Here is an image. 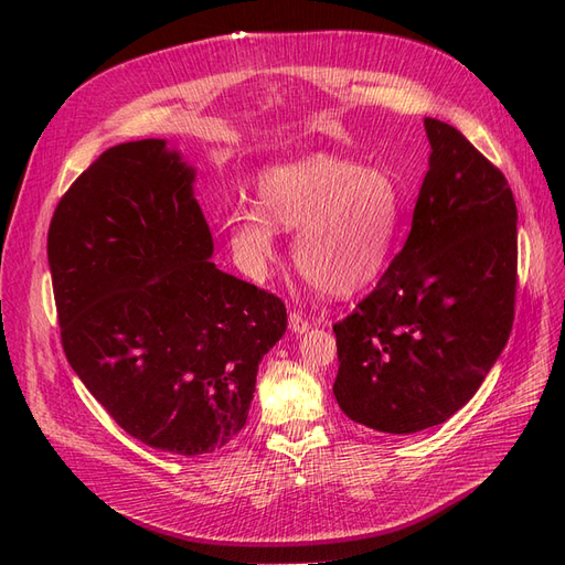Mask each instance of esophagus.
I'll return each mask as SVG.
<instances>
[{
	"mask_svg": "<svg viewBox=\"0 0 565 565\" xmlns=\"http://www.w3.org/2000/svg\"><path fill=\"white\" fill-rule=\"evenodd\" d=\"M309 328H311L309 318L301 316L299 311H289V330H292L295 334H303V332H309Z\"/></svg>",
	"mask_w": 565,
	"mask_h": 565,
	"instance_id": "34e87169",
	"label": "esophagus"
}]
</instances>
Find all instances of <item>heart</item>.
Returning a JSON list of instances; mask_svg holds the SVG:
<instances>
[{"instance_id": "1", "label": "heart", "mask_w": 565, "mask_h": 565, "mask_svg": "<svg viewBox=\"0 0 565 565\" xmlns=\"http://www.w3.org/2000/svg\"><path fill=\"white\" fill-rule=\"evenodd\" d=\"M259 195L262 207L241 204L226 218L231 249L252 278L276 259V226L297 231L295 264L322 295L361 292L388 266L401 191L384 169L313 152L266 169Z\"/></svg>"}]
</instances>
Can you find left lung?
<instances>
[{
  "instance_id": "obj_1",
  "label": "left lung",
  "mask_w": 565,
  "mask_h": 565,
  "mask_svg": "<svg viewBox=\"0 0 565 565\" xmlns=\"http://www.w3.org/2000/svg\"><path fill=\"white\" fill-rule=\"evenodd\" d=\"M431 143L403 249L355 311L332 324L344 415L382 434L450 419L498 361L514 324L516 202L465 134L424 119Z\"/></svg>"
}]
</instances>
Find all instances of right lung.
Here are the masks:
<instances>
[{"mask_svg":"<svg viewBox=\"0 0 565 565\" xmlns=\"http://www.w3.org/2000/svg\"><path fill=\"white\" fill-rule=\"evenodd\" d=\"M193 169L162 139L119 143L58 200L46 254L67 363L146 446L207 455L243 429L280 297L218 270Z\"/></svg>","mask_w":565,"mask_h":565,"instance_id":"1","label":"right lung"}]
</instances>
